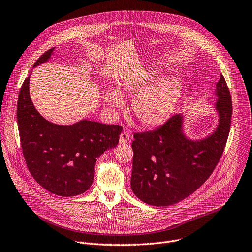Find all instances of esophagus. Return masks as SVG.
<instances>
[{"label": "esophagus", "mask_w": 252, "mask_h": 252, "mask_svg": "<svg viewBox=\"0 0 252 252\" xmlns=\"http://www.w3.org/2000/svg\"><path fill=\"white\" fill-rule=\"evenodd\" d=\"M129 141V134L126 131H123L120 135V143L121 144H126Z\"/></svg>", "instance_id": "esophagus-1"}]
</instances>
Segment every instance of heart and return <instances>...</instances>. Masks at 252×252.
I'll return each instance as SVG.
<instances>
[{"mask_svg":"<svg viewBox=\"0 0 252 252\" xmlns=\"http://www.w3.org/2000/svg\"><path fill=\"white\" fill-rule=\"evenodd\" d=\"M156 79V75L150 72L125 78L118 86V93L106 91L104 101L114 110L123 106L121 96L136 95L131 103L135 118L148 127L162 125L174 112L182 94L183 83L176 76L163 77L155 82Z\"/></svg>","mask_w":252,"mask_h":252,"instance_id":"1","label":"heart"}]
</instances>
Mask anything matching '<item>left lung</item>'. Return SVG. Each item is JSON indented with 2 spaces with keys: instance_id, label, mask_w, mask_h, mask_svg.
Instances as JSON below:
<instances>
[{
  "instance_id": "8db88e82",
  "label": "left lung",
  "mask_w": 252,
  "mask_h": 252,
  "mask_svg": "<svg viewBox=\"0 0 252 252\" xmlns=\"http://www.w3.org/2000/svg\"><path fill=\"white\" fill-rule=\"evenodd\" d=\"M215 95L219 123L205 139L187 138L182 114H175L155 130L133 134L130 186L140 200L170 206L190 196L210 177L223 154L232 116L230 91L222 74Z\"/></svg>"
}]
</instances>
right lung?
<instances>
[{"mask_svg":"<svg viewBox=\"0 0 252 252\" xmlns=\"http://www.w3.org/2000/svg\"><path fill=\"white\" fill-rule=\"evenodd\" d=\"M54 48L34 67L48 61ZM30 75L23 82L17 103V122L23 156L39 185L62 197L84 193L93 184L96 158L119 144L123 127L82 120L55 125L37 111L29 93Z\"/></svg>","mask_w":252,"mask_h":252,"instance_id":"right-lung-1","label":"right lung"}]
</instances>
